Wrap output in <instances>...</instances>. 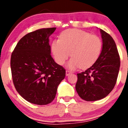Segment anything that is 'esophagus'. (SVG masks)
<instances>
[{
	"label": "esophagus",
	"instance_id": "34e87169",
	"mask_svg": "<svg viewBox=\"0 0 128 128\" xmlns=\"http://www.w3.org/2000/svg\"><path fill=\"white\" fill-rule=\"evenodd\" d=\"M71 73H72V72H71L70 71H69V70H66V72H65V74H66V76H68L70 75V74Z\"/></svg>",
	"mask_w": 128,
	"mask_h": 128
}]
</instances>
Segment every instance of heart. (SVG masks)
<instances>
[{"mask_svg": "<svg viewBox=\"0 0 128 128\" xmlns=\"http://www.w3.org/2000/svg\"><path fill=\"white\" fill-rule=\"evenodd\" d=\"M102 43L99 36L78 29L64 30L60 39L52 42L51 50L55 61L63 65L70 56L67 66L71 70L88 68L97 62L102 51Z\"/></svg>", "mask_w": 128, "mask_h": 128, "instance_id": "1", "label": "heart"}]
</instances>
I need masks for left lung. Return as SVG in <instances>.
I'll use <instances>...</instances> for the list:
<instances>
[{
    "label": "left lung",
    "mask_w": 128,
    "mask_h": 128,
    "mask_svg": "<svg viewBox=\"0 0 128 128\" xmlns=\"http://www.w3.org/2000/svg\"><path fill=\"white\" fill-rule=\"evenodd\" d=\"M102 51L97 62L89 68L78 74L76 90L86 101L102 99L114 89L120 62L115 41L109 34L100 29Z\"/></svg>",
    "instance_id": "obj_1"
}]
</instances>
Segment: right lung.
<instances>
[{"label":"right lung","mask_w":128,"mask_h":128,"mask_svg":"<svg viewBox=\"0 0 128 128\" xmlns=\"http://www.w3.org/2000/svg\"><path fill=\"white\" fill-rule=\"evenodd\" d=\"M55 30V28H44L27 34L11 54V74L16 90L34 104L50 103L65 77V70L50 55L48 38Z\"/></svg>","instance_id":"1"}]
</instances>
